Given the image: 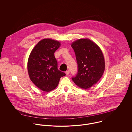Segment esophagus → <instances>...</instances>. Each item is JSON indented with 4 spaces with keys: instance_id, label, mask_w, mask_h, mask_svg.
Returning <instances> with one entry per match:
<instances>
[{
    "instance_id": "obj_1",
    "label": "esophagus",
    "mask_w": 132,
    "mask_h": 132,
    "mask_svg": "<svg viewBox=\"0 0 132 132\" xmlns=\"http://www.w3.org/2000/svg\"><path fill=\"white\" fill-rule=\"evenodd\" d=\"M65 74H66L67 76L69 75V74H70V71H67L65 72Z\"/></svg>"
}]
</instances>
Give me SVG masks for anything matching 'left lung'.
<instances>
[{"instance_id":"1","label":"left lung","mask_w":132,"mask_h":132,"mask_svg":"<svg viewBox=\"0 0 132 132\" xmlns=\"http://www.w3.org/2000/svg\"><path fill=\"white\" fill-rule=\"evenodd\" d=\"M78 64V72L72 78L76 84L86 89L96 84L105 70V60L99 47L87 38L78 39L72 44Z\"/></svg>"}]
</instances>
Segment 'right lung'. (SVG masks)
<instances>
[{"mask_svg":"<svg viewBox=\"0 0 132 132\" xmlns=\"http://www.w3.org/2000/svg\"><path fill=\"white\" fill-rule=\"evenodd\" d=\"M58 41L45 38L39 41L30 53L27 63L31 81L43 91L49 92L58 85L65 74L57 68L54 52L60 47Z\"/></svg>","mask_w":132,"mask_h":132,"instance_id":"1","label":"right lung"}]
</instances>
